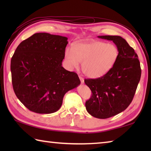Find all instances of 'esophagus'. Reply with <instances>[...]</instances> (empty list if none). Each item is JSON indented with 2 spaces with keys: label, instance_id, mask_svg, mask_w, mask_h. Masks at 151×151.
Here are the masks:
<instances>
[{
  "label": "esophagus",
  "instance_id": "34e87169",
  "mask_svg": "<svg viewBox=\"0 0 151 151\" xmlns=\"http://www.w3.org/2000/svg\"><path fill=\"white\" fill-rule=\"evenodd\" d=\"M79 78H80V81L81 82V83L83 84L84 82H85V81H84V78L82 77V76H79Z\"/></svg>",
  "mask_w": 151,
  "mask_h": 151
}]
</instances>
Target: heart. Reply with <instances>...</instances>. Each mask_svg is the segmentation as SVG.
Instances as JSON below:
<instances>
[{"label": "heart", "mask_w": 151, "mask_h": 151, "mask_svg": "<svg viewBox=\"0 0 151 151\" xmlns=\"http://www.w3.org/2000/svg\"><path fill=\"white\" fill-rule=\"evenodd\" d=\"M119 55L118 47L113 43L98 40L77 42L71 50L65 52V62L69 69L81 63V70L88 78H97L109 72Z\"/></svg>", "instance_id": "b5f03b06"}]
</instances>
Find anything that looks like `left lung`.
Returning a JSON list of instances; mask_svg holds the SVG:
<instances>
[{
  "label": "left lung",
  "instance_id": "obj_1",
  "mask_svg": "<svg viewBox=\"0 0 151 151\" xmlns=\"http://www.w3.org/2000/svg\"><path fill=\"white\" fill-rule=\"evenodd\" d=\"M112 40L119 48V55L112 69L102 77L85 79L92 91L86 101L89 114L98 119H107L124 111L133 99L139 84L141 69L134 50L120 36H99Z\"/></svg>",
  "mask_w": 151,
  "mask_h": 151
}]
</instances>
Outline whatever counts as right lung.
Segmentation results:
<instances>
[{
  "label": "right lung",
  "instance_id": "1",
  "mask_svg": "<svg viewBox=\"0 0 151 151\" xmlns=\"http://www.w3.org/2000/svg\"><path fill=\"white\" fill-rule=\"evenodd\" d=\"M68 38L35 33L18 46L11 58L12 83L19 101L30 111H57L66 92L81 84L77 74L62 66Z\"/></svg>",
  "mask_w": 151,
  "mask_h": 151
}]
</instances>
